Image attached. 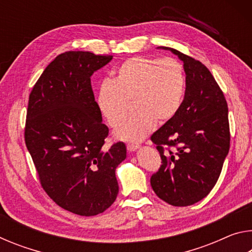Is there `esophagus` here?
Instances as JSON below:
<instances>
[{
  "label": "esophagus",
  "instance_id": "1",
  "mask_svg": "<svg viewBox=\"0 0 252 252\" xmlns=\"http://www.w3.org/2000/svg\"><path fill=\"white\" fill-rule=\"evenodd\" d=\"M138 148H139V144H126L127 151H130V152L135 151Z\"/></svg>",
  "mask_w": 252,
  "mask_h": 252
}]
</instances>
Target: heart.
Wrapping results in <instances>:
<instances>
[{
  "instance_id": "obj_1",
  "label": "heart",
  "mask_w": 252,
  "mask_h": 252,
  "mask_svg": "<svg viewBox=\"0 0 252 252\" xmlns=\"http://www.w3.org/2000/svg\"><path fill=\"white\" fill-rule=\"evenodd\" d=\"M185 92V70L178 60L138 55L118 66L113 81L102 82L96 104L108 125L119 127L132 102L134 116L116 132V138L139 142L155 129L156 122L163 125L177 116Z\"/></svg>"
}]
</instances>
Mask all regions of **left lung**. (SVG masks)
Masks as SVG:
<instances>
[{"label":"left lung","mask_w":252,"mask_h":252,"mask_svg":"<svg viewBox=\"0 0 252 252\" xmlns=\"http://www.w3.org/2000/svg\"><path fill=\"white\" fill-rule=\"evenodd\" d=\"M161 49L183 62L186 93L177 116L151 135L162 164L150 182L163 201L186 207L206 198L218 181L230 148L228 105L206 65L174 49ZM163 146L173 149L164 153Z\"/></svg>","instance_id":"1"}]
</instances>
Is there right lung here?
<instances>
[{"label": "right lung", "mask_w": 252, "mask_h": 252, "mask_svg": "<svg viewBox=\"0 0 252 252\" xmlns=\"http://www.w3.org/2000/svg\"><path fill=\"white\" fill-rule=\"evenodd\" d=\"M111 60L84 51L60 54L29 97L24 138L41 186L58 206L79 216H96L114 202L116 169L126 158L123 142L104 147L109 129L91 87L92 74Z\"/></svg>", "instance_id": "right-lung-1"}]
</instances>
